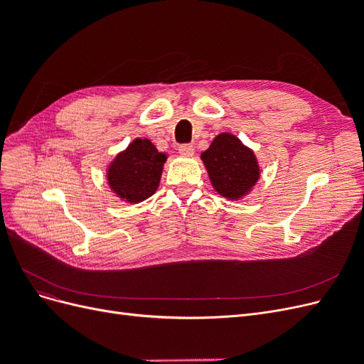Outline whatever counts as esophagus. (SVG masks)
Segmentation results:
<instances>
[{
    "mask_svg": "<svg viewBox=\"0 0 364 364\" xmlns=\"http://www.w3.org/2000/svg\"><path fill=\"white\" fill-rule=\"evenodd\" d=\"M179 153L183 156H193L194 155V147L191 144H181Z\"/></svg>",
    "mask_w": 364,
    "mask_h": 364,
    "instance_id": "esophagus-1",
    "label": "esophagus"
}]
</instances>
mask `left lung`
Returning <instances> with one entry per match:
<instances>
[{
	"mask_svg": "<svg viewBox=\"0 0 364 364\" xmlns=\"http://www.w3.org/2000/svg\"><path fill=\"white\" fill-rule=\"evenodd\" d=\"M213 188L229 200L247 196L259 179V164L252 149L235 135H217L200 155Z\"/></svg>",
	"mask_w": 364,
	"mask_h": 364,
	"instance_id": "left-lung-1",
	"label": "left lung"
}]
</instances>
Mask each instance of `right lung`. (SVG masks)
Segmentation results:
<instances>
[{
    "mask_svg": "<svg viewBox=\"0 0 364 364\" xmlns=\"http://www.w3.org/2000/svg\"><path fill=\"white\" fill-rule=\"evenodd\" d=\"M165 161L167 155L158 151L150 139L136 138L109 164V188L127 203L146 200L158 190Z\"/></svg>",
    "mask_w": 364,
    "mask_h": 364,
    "instance_id": "right-lung-1",
    "label": "right lung"
}]
</instances>
